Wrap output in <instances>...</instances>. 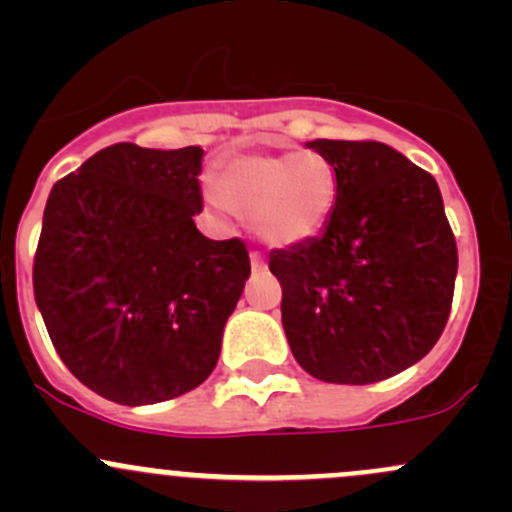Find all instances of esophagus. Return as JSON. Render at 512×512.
Returning <instances> with one entry per match:
<instances>
[{
	"label": "esophagus",
	"instance_id": "obj_1",
	"mask_svg": "<svg viewBox=\"0 0 512 512\" xmlns=\"http://www.w3.org/2000/svg\"><path fill=\"white\" fill-rule=\"evenodd\" d=\"M250 262H252V270H265V255H262L260 250L250 252Z\"/></svg>",
	"mask_w": 512,
	"mask_h": 512
}]
</instances>
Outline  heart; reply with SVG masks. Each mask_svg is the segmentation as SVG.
Wrapping results in <instances>:
<instances>
[{
    "label": "heart",
    "instance_id": "b5f03b06",
    "mask_svg": "<svg viewBox=\"0 0 512 512\" xmlns=\"http://www.w3.org/2000/svg\"><path fill=\"white\" fill-rule=\"evenodd\" d=\"M339 178L317 151L250 153L220 168L210 200L250 218L257 235L277 247L299 245L324 230L337 205Z\"/></svg>",
    "mask_w": 512,
    "mask_h": 512
}]
</instances>
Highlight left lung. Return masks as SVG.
<instances>
[{
	"label": "left lung",
	"mask_w": 512,
	"mask_h": 512,
	"mask_svg": "<svg viewBox=\"0 0 512 512\" xmlns=\"http://www.w3.org/2000/svg\"><path fill=\"white\" fill-rule=\"evenodd\" d=\"M339 195L319 237L275 250L294 359L329 384H374L423 359L443 334L456 237L431 173L379 141L307 143Z\"/></svg>",
	"instance_id": "1"
}]
</instances>
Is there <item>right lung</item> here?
<instances>
[{"label": "right lung", "mask_w": 512, "mask_h": 512, "mask_svg": "<svg viewBox=\"0 0 512 512\" xmlns=\"http://www.w3.org/2000/svg\"><path fill=\"white\" fill-rule=\"evenodd\" d=\"M203 148L113 143L56 180L34 255V297L66 369L98 396L175 399L215 369L250 277L240 237L208 240Z\"/></svg>", "instance_id": "obj_1"}]
</instances>
